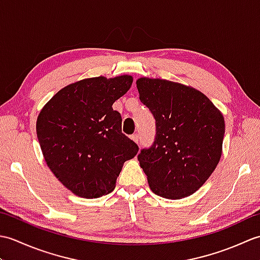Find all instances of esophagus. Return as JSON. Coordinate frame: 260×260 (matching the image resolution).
Listing matches in <instances>:
<instances>
[{"mask_svg":"<svg viewBox=\"0 0 260 260\" xmlns=\"http://www.w3.org/2000/svg\"><path fill=\"white\" fill-rule=\"evenodd\" d=\"M131 139H132V141H134V142L136 143V144H139V135H137V134L132 135Z\"/></svg>","mask_w":260,"mask_h":260,"instance_id":"34e87169","label":"esophagus"}]
</instances>
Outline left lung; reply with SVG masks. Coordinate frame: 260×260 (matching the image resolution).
<instances>
[{"mask_svg":"<svg viewBox=\"0 0 260 260\" xmlns=\"http://www.w3.org/2000/svg\"><path fill=\"white\" fill-rule=\"evenodd\" d=\"M136 86L156 120L155 141L137 156L148 185L165 199L189 197L206 183L221 157L223 115L191 86L147 77L137 79Z\"/></svg>","mask_w":260,"mask_h":260,"instance_id":"obj_1","label":"left lung"}]
</instances>
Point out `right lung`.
I'll list each match as a JSON object with an SVG mask.
<instances>
[{"label":"right lung","instance_id":"add662e5","mask_svg":"<svg viewBox=\"0 0 260 260\" xmlns=\"http://www.w3.org/2000/svg\"><path fill=\"white\" fill-rule=\"evenodd\" d=\"M133 84L129 75L86 78L63 87L37 119V136L54 176L74 194L106 196L137 146L121 133L120 114L113 104Z\"/></svg>","mask_w":260,"mask_h":260}]
</instances>
